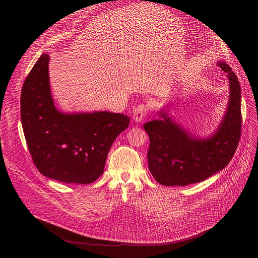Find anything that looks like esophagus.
<instances>
[{
	"instance_id": "34e87169",
	"label": "esophagus",
	"mask_w": 258,
	"mask_h": 258,
	"mask_svg": "<svg viewBox=\"0 0 258 258\" xmlns=\"http://www.w3.org/2000/svg\"><path fill=\"white\" fill-rule=\"evenodd\" d=\"M148 112H150V106H148V104H146V103L139 104L134 110V115H133L134 120L136 121V122L142 121L147 116Z\"/></svg>"
}]
</instances>
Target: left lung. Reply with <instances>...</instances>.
Segmentation results:
<instances>
[{
	"instance_id": "left-lung-1",
	"label": "left lung",
	"mask_w": 258,
	"mask_h": 258,
	"mask_svg": "<svg viewBox=\"0 0 258 258\" xmlns=\"http://www.w3.org/2000/svg\"><path fill=\"white\" fill-rule=\"evenodd\" d=\"M227 73L230 100L219 130L208 139L191 137L166 117L143 125L150 137L148 168L156 181L164 186H185L202 182L222 170L232 159L241 134L240 86L226 62H218Z\"/></svg>"
}]
</instances>
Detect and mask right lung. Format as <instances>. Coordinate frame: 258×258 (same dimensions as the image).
Listing matches in <instances>:
<instances>
[{"label": "right lung", "mask_w": 258, "mask_h": 258, "mask_svg": "<svg viewBox=\"0 0 258 258\" xmlns=\"http://www.w3.org/2000/svg\"><path fill=\"white\" fill-rule=\"evenodd\" d=\"M48 54H42L21 94V118L33 163L45 177L62 183L90 184L103 173L108 151L130 124L123 114H62L54 106Z\"/></svg>", "instance_id": "1"}]
</instances>
